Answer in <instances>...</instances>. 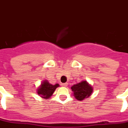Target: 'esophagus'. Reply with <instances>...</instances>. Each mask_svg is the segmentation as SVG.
I'll return each instance as SVG.
<instances>
[{"mask_svg":"<svg viewBox=\"0 0 128 128\" xmlns=\"http://www.w3.org/2000/svg\"><path fill=\"white\" fill-rule=\"evenodd\" d=\"M61 85L62 86H64V87H66L68 86V83H63V84H62Z\"/></svg>","mask_w":128,"mask_h":128,"instance_id":"obj_1","label":"esophagus"}]
</instances>
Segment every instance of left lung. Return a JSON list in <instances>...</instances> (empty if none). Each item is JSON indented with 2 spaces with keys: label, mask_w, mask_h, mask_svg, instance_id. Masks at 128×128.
<instances>
[{
  "label": "left lung",
  "mask_w": 128,
  "mask_h": 128,
  "mask_svg": "<svg viewBox=\"0 0 128 128\" xmlns=\"http://www.w3.org/2000/svg\"><path fill=\"white\" fill-rule=\"evenodd\" d=\"M71 89L75 98L80 101L85 99L86 98H88L93 92V88L87 82V81H82L78 84H74Z\"/></svg>",
  "instance_id": "left-lung-1"
}]
</instances>
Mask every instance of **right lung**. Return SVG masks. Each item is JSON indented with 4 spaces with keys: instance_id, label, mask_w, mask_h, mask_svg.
Segmentation results:
<instances>
[{
    "instance_id": "right-lung-1",
    "label": "right lung",
    "mask_w": 128,
    "mask_h": 128,
    "mask_svg": "<svg viewBox=\"0 0 128 128\" xmlns=\"http://www.w3.org/2000/svg\"><path fill=\"white\" fill-rule=\"evenodd\" d=\"M58 86H59L58 84L52 85V84H50L48 80H44L42 82V84L37 89L36 93L42 98L48 99L51 96H52L56 88Z\"/></svg>"
}]
</instances>
